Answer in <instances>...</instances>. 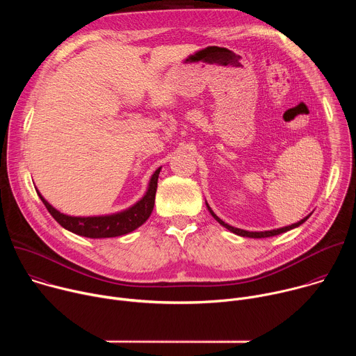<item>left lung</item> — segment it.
Segmentation results:
<instances>
[{"label":"left lung","instance_id":"left-lung-1","mask_svg":"<svg viewBox=\"0 0 356 356\" xmlns=\"http://www.w3.org/2000/svg\"><path fill=\"white\" fill-rule=\"evenodd\" d=\"M207 204V202H206ZM207 209H209V211L211 213V216L222 225V227H225L227 229H229L231 232H234V234H236V235H239V236H248V238H268V236H275V235H279V234H283V232H286V231H290V229H293V228H296V227H300L302 222H306L307 221V218L310 217V216H307V217H304L302 220H300L298 222H296V224H291V225H287V227H283V228H277V229H270V231H262V232H250V231H245V229H239V228H235V227H231V225H228V224H225L221 218H218L216 214H214V211L211 210V207L207 204Z\"/></svg>","mask_w":356,"mask_h":356}]
</instances>
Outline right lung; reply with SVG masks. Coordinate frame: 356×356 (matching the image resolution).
Returning <instances> with one entry per match:
<instances>
[{"mask_svg": "<svg viewBox=\"0 0 356 356\" xmlns=\"http://www.w3.org/2000/svg\"><path fill=\"white\" fill-rule=\"evenodd\" d=\"M161 169L162 168H159L154 175H152L145 195L136 202V204H134L128 210H124L121 213L111 214V216H99V217L66 216L50 206L38 190L36 193L40 197L47 211L50 213V216H52L67 231L81 236H87V238H113V236H120V235L132 232L149 218L155 206V194L158 188V177H159Z\"/></svg>", "mask_w": 356, "mask_h": 356, "instance_id": "add662e5", "label": "right lung"}]
</instances>
